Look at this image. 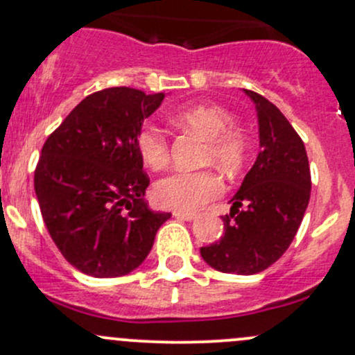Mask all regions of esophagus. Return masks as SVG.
I'll return each mask as SVG.
<instances>
[{
    "label": "esophagus",
    "mask_w": 355,
    "mask_h": 355,
    "mask_svg": "<svg viewBox=\"0 0 355 355\" xmlns=\"http://www.w3.org/2000/svg\"><path fill=\"white\" fill-rule=\"evenodd\" d=\"M173 216L177 217V219H180V220H193V219H196V214H192V212H180V210L173 212Z\"/></svg>",
    "instance_id": "1"
}]
</instances>
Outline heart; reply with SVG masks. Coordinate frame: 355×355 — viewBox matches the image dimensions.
Here are the masks:
<instances>
[{
    "instance_id": "b5f03b06",
    "label": "heart",
    "mask_w": 355,
    "mask_h": 355,
    "mask_svg": "<svg viewBox=\"0 0 355 355\" xmlns=\"http://www.w3.org/2000/svg\"><path fill=\"white\" fill-rule=\"evenodd\" d=\"M177 121L187 130L207 139L204 162L214 163L227 177H236L244 170L249 155L246 136L232 128V116L219 106L192 104L182 109ZM138 151L150 168H165L170 159L166 136L157 126L143 128L138 133ZM222 180L214 170L173 171L155 185V200L162 207L192 212L220 196Z\"/></svg>"
}]
</instances>
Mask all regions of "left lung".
I'll return each mask as SVG.
<instances>
[{"label":"left lung","mask_w":355,"mask_h":355,"mask_svg":"<svg viewBox=\"0 0 355 355\" xmlns=\"http://www.w3.org/2000/svg\"><path fill=\"white\" fill-rule=\"evenodd\" d=\"M254 101L261 151L244 177L217 243L200 248L209 266L232 275H256L276 263L298 232L310 200L311 177L305 145L283 112L266 97Z\"/></svg>","instance_id":"left-lung-1"}]
</instances>
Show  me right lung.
Masks as SVG:
<instances>
[{"mask_svg": "<svg viewBox=\"0 0 355 355\" xmlns=\"http://www.w3.org/2000/svg\"><path fill=\"white\" fill-rule=\"evenodd\" d=\"M163 92L109 87L80 101L46 138L35 168L42 217L65 259L94 278H116L145 261L168 212L145 202L150 185L138 133Z\"/></svg>", "mask_w": 355, "mask_h": 355, "instance_id": "right-lung-1", "label": "right lung"}]
</instances>
